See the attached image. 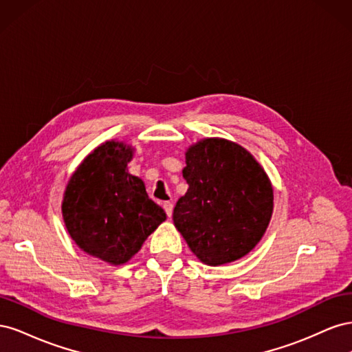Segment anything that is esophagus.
<instances>
[{
	"instance_id": "obj_1",
	"label": "esophagus",
	"mask_w": 352,
	"mask_h": 352,
	"mask_svg": "<svg viewBox=\"0 0 352 352\" xmlns=\"http://www.w3.org/2000/svg\"><path fill=\"white\" fill-rule=\"evenodd\" d=\"M163 208L166 211L167 217H172V212H173V204H172V202H168V201L163 202Z\"/></svg>"
}]
</instances>
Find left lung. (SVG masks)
I'll return each mask as SVG.
<instances>
[{
	"instance_id": "1",
	"label": "left lung",
	"mask_w": 352,
	"mask_h": 352,
	"mask_svg": "<svg viewBox=\"0 0 352 352\" xmlns=\"http://www.w3.org/2000/svg\"><path fill=\"white\" fill-rule=\"evenodd\" d=\"M184 177L189 188L173 221L190 251L208 265L247 255L273 212V188L261 166L241 145L208 138L186 151Z\"/></svg>"
}]
</instances>
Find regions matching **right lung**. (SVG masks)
<instances>
[{"label": "right lung", "mask_w": 352, "mask_h": 352, "mask_svg": "<svg viewBox=\"0 0 352 352\" xmlns=\"http://www.w3.org/2000/svg\"><path fill=\"white\" fill-rule=\"evenodd\" d=\"M132 148L109 141L94 150L67 184L63 219L72 239L94 257L119 265L166 220L140 177L127 173Z\"/></svg>", "instance_id": "obj_1"}]
</instances>
